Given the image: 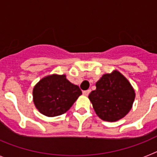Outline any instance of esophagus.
<instances>
[{
    "label": "esophagus",
    "instance_id": "1",
    "mask_svg": "<svg viewBox=\"0 0 157 157\" xmlns=\"http://www.w3.org/2000/svg\"><path fill=\"white\" fill-rule=\"evenodd\" d=\"M90 93V90H88L83 91L82 94H83V95H84V96H88Z\"/></svg>",
    "mask_w": 157,
    "mask_h": 157
}]
</instances>
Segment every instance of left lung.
Returning <instances> with one entry per match:
<instances>
[{
	"label": "left lung",
	"mask_w": 157,
	"mask_h": 157,
	"mask_svg": "<svg viewBox=\"0 0 157 157\" xmlns=\"http://www.w3.org/2000/svg\"><path fill=\"white\" fill-rule=\"evenodd\" d=\"M89 95L96 114L102 120L115 122L123 118L132 108L135 93L128 80L118 71L105 74Z\"/></svg>",
	"instance_id": "1"
}]
</instances>
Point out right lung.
Wrapping results in <instances>:
<instances>
[{
	"mask_svg": "<svg viewBox=\"0 0 157 157\" xmlns=\"http://www.w3.org/2000/svg\"><path fill=\"white\" fill-rule=\"evenodd\" d=\"M81 94L79 87L70 82L65 75H52L34 86L33 100L41 114L53 117L68 111Z\"/></svg>",
	"mask_w": 157,
	"mask_h": 157,
	"instance_id": "1",
	"label": "right lung"
}]
</instances>
